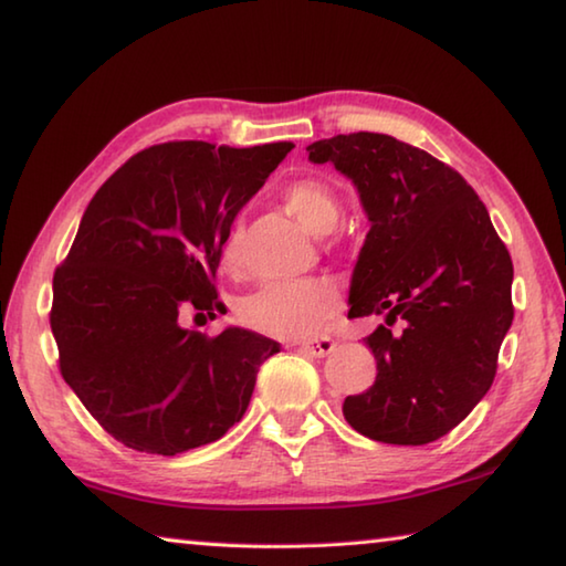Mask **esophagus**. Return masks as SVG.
Masks as SVG:
<instances>
[{
  "label": "esophagus",
  "mask_w": 566,
  "mask_h": 566,
  "mask_svg": "<svg viewBox=\"0 0 566 566\" xmlns=\"http://www.w3.org/2000/svg\"><path fill=\"white\" fill-rule=\"evenodd\" d=\"M300 347V352L304 354V357H327V354L334 352V344L329 337H319V339H306V342H300L296 344Z\"/></svg>",
  "instance_id": "1"
}]
</instances>
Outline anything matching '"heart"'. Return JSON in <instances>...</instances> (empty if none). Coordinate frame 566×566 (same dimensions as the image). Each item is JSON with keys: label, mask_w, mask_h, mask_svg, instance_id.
Wrapping results in <instances>:
<instances>
[{"label": "heart", "mask_w": 566, "mask_h": 566, "mask_svg": "<svg viewBox=\"0 0 566 566\" xmlns=\"http://www.w3.org/2000/svg\"><path fill=\"white\" fill-rule=\"evenodd\" d=\"M282 207L310 234H329L342 217L337 189L317 177H300L280 191ZM239 254V232L224 239L222 266L234 270ZM339 306L337 286L327 280L306 282H270L247 294L237 304V319L247 329L270 334V337H304L317 332L334 317Z\"/></svg>", "instance_id": "1"}]
</instances>
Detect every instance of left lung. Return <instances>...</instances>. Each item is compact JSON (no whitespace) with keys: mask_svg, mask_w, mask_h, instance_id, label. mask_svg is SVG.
I'll return each instance as SVG.
<instances>
[{"mask_svg":"<svg viewBox=\"0 0 566 566\" xmlns=\"http://www.w3.org/2000/svg\"><path fill=\"white\" fill-rule=\"evenodd\" d=\"M306 151L352 181L369 219L349 317H385L364 339L375 385L344 399V419L375 442H434L492 387L514 319L512 256L474 189L424 149L357 132ZM397 318L402 329L391 333Z\"/></svg>","mask_w":566,"mask_h":566,"instance_id":"8db88e82","label":"left lung"}]
</instances>
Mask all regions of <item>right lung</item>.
I'll return each mask as SVG.
<instances>
[{
	"instance_id": "right-lung-1",
	"label": "right lung",
	"mask_w": 566,
	"mask_h": 566,
	"mask_svg": "<svg viewBox=\"0 0 566 566\" xmlns=\"http://www.w3.org/2000/svg\"><path fill=\"white\" fill-rule=\"evenodd\" d=\"M292 147H149L84 209L50 322L64 381L124 447L175 457L244 417L280 342L242 327L205 337L181 314L222 306L212 276L224 239Z\"/></svg>"
}]
</instances>
